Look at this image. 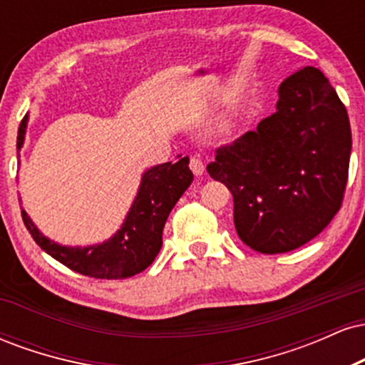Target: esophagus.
Here are the masks:
<instances>
[{"mask_svg":"<svg viewBox=\"0 0 365 365\" xmlns=\"http://www.w3.org/2000/svg\"><path fill=\"white\" fill-rule=\"evenodd\" d=\"M190 170L194 171V175H197V177H200V175H204V171H206V166H204V163L200 161L199 158H192L190 159Z\"/></svg>","mask_w":365,"mask_h":365,"instance_id":"esophagus-1","label":"esophagus"}]
</instances>
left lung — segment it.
<instances>
[{
    "label": "left lung",
    "mask_w": 365,
    "mask_h": 365,
    "mask_svg": "<svg viewBox=\"0 0 365 365\" xmlns=\"http://www.w3.org/2000/svg\"><path fill=\"white\" fill-rule=\"evenodd\" d=\"M350 150L345 106L324 73L305 66L282 82L273 115L216 150L207 173L233 194L240 240L282 254L319 235L338 212Z\"/></svg>",
    "instance_id": "obj_1"
}]
</instances>
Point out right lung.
I'll return each mask as SVG.
<instances>
[{
  "mask_svg": "<svg viewBox=\"0 0 365 365\" xmlns=\"http://www.w3.org/2000/svg\"><path fill=\"white\" fill-rule=\"evenodd\" d=\"M27 123L29 113L19 127L16 150L24 148ZM188 163V156H178L177 163H163L145 170L123 223L115 235L101 244L61 245L43 235L25 209H22V220L36 244L75 273L101 279L128 278L150 266L161 250L166 220L194 180Z\"/></svg>",
  "mask_w": 365,
  "mask_h": 365,
  "instance_id": "add662e5",
  "label": "right lung"
}]
</instances>
